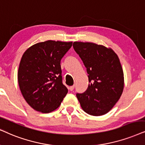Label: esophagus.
Returning a JSON list of instances; mask_svg holds the SVG:
<instances>
[{
	"instance_id": "esophagus-1",
	"label": "esophagus",
	"mask_w": 145,
	"mask_h": 145,
	"mask_svg": "<svg viewBox=\"0 0 145 145\" xmlns=\"http://www.w3.org/2000/svg\"><path fill=\"white\" fill-rule=\"evenodd\" d=\"M74 87H75L74 86H70V87L69 88V89L70 91H73V90H74Z\"/></svg>"
}]
</instances>
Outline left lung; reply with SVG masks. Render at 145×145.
<instances>
[{"mask_svg": "<svg viewBox=\"0 0 145 145\" xmlns=\"http://www.w3.org/2000/svg\"><path fill=\"white\" fill-rule=\"evenodd\" d=\"M74 50L88 74L85 92L77 94L82 108L92 116L108 113L116 104L124 89V73L118 56L110 47L89 42L75 41Z\"/></svg>", "mask_w": 145, "mask_h": 145, "instance_id": "1", "label": "left lung"}]
</instances>
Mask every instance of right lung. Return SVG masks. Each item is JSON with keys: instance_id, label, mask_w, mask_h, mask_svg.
I'll return each mask as SVG.
<instances>
[{"instance_id": "add662e5", "label": "right lung", "mask_w": 145, "mask_h": 145, "mask_svg": "<svg viewBox=\"0 0 145 145\" xmlns=\"http://www.w3.org/2000/svg\"><path fill=\"white\" fill-rule=\"evenodd\" d=\"M72 42L52 40L29 47L20 61L18 82L23 98L32 108L49 113L60 106L68 89L62 84L61 58Z\"/></svg>"}]
</instances>
